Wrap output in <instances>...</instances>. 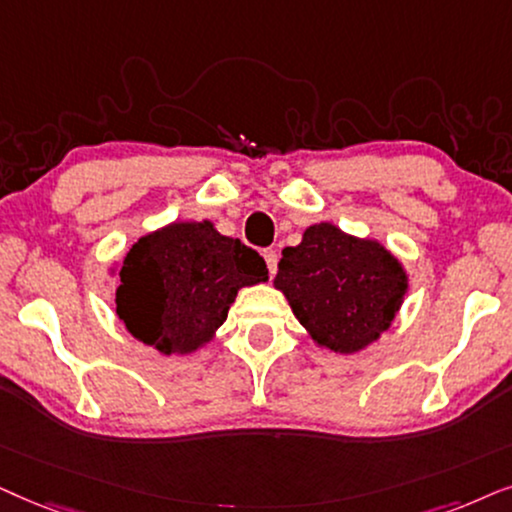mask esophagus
Masks as SVG:
<instances>
[{
    "label": "esophagus",
    "instance_id": "esophagus-1",
    "mask_svg": "<svg viewBox=\"0 0 512 512\" xmlns=\"http://www.w3.org/2000/svg\"><path fill=\"white\" fill-rule=\"evenodd\" d=\"M264 262H267L269 274L274 276L276 269H278V255H276V250H264Z\"/></svg>",
    "mask_w": 512,
    "mask_h": 512
}]
</instances>
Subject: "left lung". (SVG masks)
Listing matches in <instances>:
<instances>
[{"label": "left lung", "mask_w": 512, "mask_h": 512, "mask_svg": "<svg viewBox=\"0 0 512 512\" xmlns=\"http://www.w3.org/2000/svg\"><path fill=\"white\" fill-rule=\"evenodd\" d=\"M274 288L288 299L313 344L353 356L391 327L410 276L377 238L318 222L304 229L302 243L283 250Z\"/></svg>", "instance_id": "obj_1"}]
</instances>
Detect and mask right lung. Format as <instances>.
Masks as SVG:
<instances>
[{
  "instance_id": "right-lung-1",
  "label": "right lung",
  "mask_w": 512,
  "mask_h": 512,
  "mask_svg": "<svg viewBox=\"0 0 512 512\" xmlns=\"http://www.w3.org/2000/svg\"><path fill=\"white\" fill-rule=\"evenodd\" d=\"M117 274V313L138 342L189 356L227 320L241 288L267 283V262L213 222H170L128 248Z\"/></svg>"
}]
</instances>
